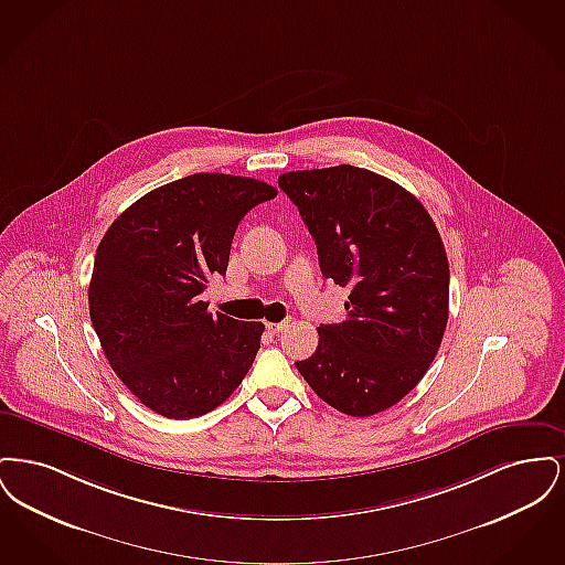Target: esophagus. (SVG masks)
<instances>
[{
  "label": "esophagus",
  "instance_id": "obj_1",
  "mask_svg": "<svg viewBox=\"0 0 565 565\" xmlns=\"http://www.w3.org/2000/svg\"><path fill=\"white\" fill-rule=\"evenodd\" d=\"M290 326V322L288 320H284V322H269L267 323V330H269L270 334H279V332H284L286 328Z\"/></svg>",
  "mask_w": 565,
  "mask_h": 565
}]
</instances>
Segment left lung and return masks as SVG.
<instances>
[{
    "label": "left lung",
    "instance_id": "left-lung-1",
    "mask_svg": "<svg viewBox=\"0 0 565 565\" xmlns=\"http://www.w3.org/2000/svg\"><path fill=\"white\" fill-rule=\"evenodd\" d=\"M318 245L323 277L350 288L348 320L318 328L296 362L323 403L369 417L422 381L449 320V260L438 228L408 190L339 164L279 175Z\"/></svg>",
    "mask_w": 565,
    "mask_h": 565
}]
</instances>
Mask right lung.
<instances>
[{
    "label": "right lung",
    "mask_w": 565,
    "mask_h": 565,
    "mask_svg": "<svg viewBox=\"0 0 565 565\" xmlns=\"http://www.w3.org/2000/svg\"><path fill=\"white\" fill-rule=\"evenodd\" d=\"M277 190L242 175L194 173L143 194L97 247L90 322L135 398L169 419L224 403L247 375L265 326L201 300L224 275L243 215Z\"/></svg>",
    "instance_id": "1"
}]
</instances>
